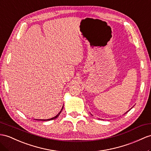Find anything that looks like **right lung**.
Returning a JSON list of instances; mask_svg holds the SVG:
<instances>
[{"instance_id": "1", "label": "right lung", "mask_w": 151, "mask_h": 151, "mask_svg": "<svg viewBox=\"0 0 151 151\" xmlns=\"http://www.w3.org/2000/svg\"><path fill=\"white\" fill-rule=\"evenodd\" d=\"M63 108H62V109H61V111H60V113H59L58 114V115L56 116H54V117H53V118H52V119H47V120H43V121H48V120H54V119H56V118H57V117L59 116V115H60V114L61 113V111H62V110H63Z\"/></svg>"}]
</instances>
